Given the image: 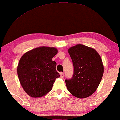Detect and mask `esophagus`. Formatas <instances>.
Masks as SVG:
<instances>
[{
  "label": "esophagus",
  "mask_w": 120,
  "mask_h": 120,
  "mask_svg": "<svg viewBox=\"0 0 120 120\" xmlns=\"http://www.w3.org/2000/svg\"><path fill=\"white\" fill-rule=\"evenodd\" d=\"M60 77H61V78H63V77H64V73L60 72Z\"/></svg>",
  "instance_id": "esophagus-1"
}]
</instances>
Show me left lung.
I'll return each instance as SVG.
<instances>
[{
    "instance_id": "left-lung-1",
    "label": "left lung",
    "mask_w": 120,
    "mask_h": 120,
    "mask_svg": "<svg viewBox=\"0 0 120 120\" xmlns=\"http://www.w3.org/2000/svg\"><path fill=\"white\" fill-rule=\"evenodd\" d=\"M74 66L72 78L65 80L67 89L79 98L90 96L98 88L104 72L101 56L95 49L82 44L68 50Z\"/></svg>"
}]
</instances>
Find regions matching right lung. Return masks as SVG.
Listing matches in <instances>:
<instances>
[{
    "label": "right lung",
    "mask_w": 120,
    "mask_h": 120,
    "mask_svg": "<svg viewBox=\"0 0 120 120\" xmlns=\"http://www.w3.org/2000/svg\"><path fill=\"white\" fill-rule=\"evenodd\" d=\"M56 48L41 46L26 52L21 58L17 74L21 85L29 96L39 98L52 90L60 75L57 63L52 60L57 53Z\"/></svg>",
    "instance_id": "add662e5"
}]
</instances>
